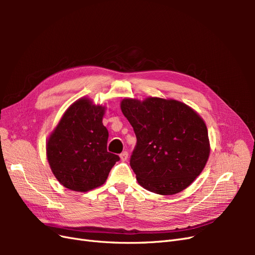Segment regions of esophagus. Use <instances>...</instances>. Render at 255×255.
<instances>
[{"label": "esophagus", "mask_w": 255, "mask_h": 255, "mask_svg": "<svg viewBox=\"0 0 255 255\" xmlns=\"http://www.w3.org/2000/svg\"><path fill=\"white\" fill-rule=\"evenodd\" d=\"M128 153L127 151H123V152L120 154V158H121V160H123V161H126V160L128 159Z\"/></svg>", "instance_id": "1"}]
</instances>
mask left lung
<instances>
[{
	"label": "left lung",
	"mask_w": 255,
	"mask_h": 255,
	"mask_svg": "<svg viewBox=\"0 0 255 255\" xmlns=\"http://www.w3.org/2000/svg\"><path fill=\"white\" fill-rule=\"evenodd\" d=\"M120 106L137 138L129 165L140 186L158 195H174L187 188L210 156L203 119L172 99L127 98Z\"/></svg>",
	"instance_id": "obj_1"
}]
</instances>
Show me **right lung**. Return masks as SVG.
<instances>
[{
    "instance_id": "1",
    "label": "right lung",
    "mask_w": 255,
    "mask_h": 255,
    "mask_svg": "<svg viewBox=\"0 0 255 255\" xmlns=\"http://www.w3.org/2000/svg\"><path fill=\"white\" fill-rule=\"evenodd\" d=\"M104 113V106L82 98L69 106L49 137L47 157L51 170L68 189L85 192L101 186L120 159L107 151Z\"/></svg>"
}]
</instances>
